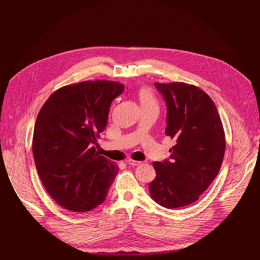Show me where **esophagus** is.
Returning a JSON list of instances; mask_svg holds the SVG:
<instances>
[{
    "label": "esophagus",
    "mask_w": 260,
    "mask_h": 260,
    "mask_svg": "<svg viewBox=\"0 0 260 260\" xmlns=\"http://www.w3.org/2000/svg\"><path fill=\"white\" fill-rule=\"evenodd\" d=\"M127 161V164L128 165H131L132 167H136V166H138V165H140L142 161H138V160H134V159H132V158H129V159H127L126 160Z\"/></svg>",
    "instance_id": "34e87169"
}]
</instances>
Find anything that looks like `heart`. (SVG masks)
<instances>
[{"instance_id": "obj_1", "label": "heart", "mask_w": 260, "mask_h": 260, "mask_svg": "<svg viewBox=\"0 0 260 260\" xmlns=\"http://www.w3.org/2000/svg\"><path fill=\"white\" fill-rule=\"evenodd\" d=\"M138 98L141 103V106H147V105H151V104H156L155 98L152 93V91L147 88V87H141L138 91Z\"/></svg>"}]
</instances>
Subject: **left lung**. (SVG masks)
Returning a JSON list of instances; mask_svg holds the SVG:
<instances>
[{"instance_id": "1", "label": "left lung", "mask_w": 260, "mask_h": 260, "mask_svg": "<svg viewBox=\"0 0 260 260\" xmlns=\"http://www.w3.org/2000/svg\"><path fill=\"white\" fill-rule=\"evenodd\" d=\"M167 103L166 135L176 140L170 159L153 162L149 184L153 201L167 209L197 202L218 175L225 152V135L212 99L184 82L154 83Z\"/></svg>"}]
</instances>
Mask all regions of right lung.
Wrapping results in <instances>:
<instances>
[{
	"label": "right lung",
	"instance_id": "1",
	"mask_svg": "<svg viewBox=\"0 0 260 260\" xmlns=\"http://www.w3.org/2000/svg\"><path fill=\"white\" fill-rule=\"evenodd\" d=\"M119 82L95 80L62 86L42 106L32 136L37 172L62 208L87 212L101 205L118 173L95 150L111 103L123 92Z\"/></svg>",
	"mask_w": 260,
	"mask_h": 260
}]
</instances>
